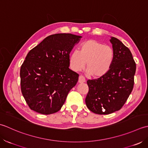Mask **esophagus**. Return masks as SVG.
<instances>
[{"instance_id": "obj_1", "label": "esophagus", "mask_w": 148, "mask_h": 148, "mask_svg": "<svg viewBox=\"0 0 148 148\" xmlns=\"http://www.w3.org/2000/svg\"><path fill=\"white\" fill-rule=\"evenodd\" d=\"M86 82V78L83 76H80L78 78V82L79 83H84Z\"/></svg>"}]
</instances>
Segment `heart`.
<instances>
[{"label":"heart","mask_w":148,"mask_h":148,"mask_svg":"<svg viewBox=\"0 0 148 148\" xmlns=\"http://www.w3.org/2000/svg\"><path fill=\"white\" fill-rule=\"evenodd\" d=\"M114 57L113 49L95 40H89L80 45L78 50H73L70 56L72 70L79 71L86 66L87 73L94 78H100L109 71Z\"/></svg>","instance_id":"heart-1"}]
</instances>
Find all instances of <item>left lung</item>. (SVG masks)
<instances>
[{
  "instance_id": "1",
  "label": "left lung",
  "mask_w": 148,
  "mask_h": 148,
  "mask_svg": "<svg viewBox=\"0 0 148 148\" xmlns=\"http://www.w3.org/2000/svg\"><path fill=\"white\" fill-rule=\"evenodd\" d=\"M114 57L109 71L98 79L88 80L86 98L87 108L97 114H109L120 110L131 94L136 64L128 47L111 37Z\"/></svg>"
}]
</instances>
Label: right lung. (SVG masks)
Here are the masks:
<instances>
[{"label": "right lung", "instance_id": "right-lung-1", "mask_svg": "<svg viewBox=\"0 0 148 148\" xmlns=\"http://www.w3.org/2000/svg\"><path fill=\"white\" fill-rule=\"evenodd\" d=\"M82 38L52 34L29 51L20 68V84L31 110L47 115L61 109L78 82L79 75L69 68L70 53Z\"/></svg>", "mask_w": 148, "mask_h": 148}]
</instances>
